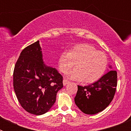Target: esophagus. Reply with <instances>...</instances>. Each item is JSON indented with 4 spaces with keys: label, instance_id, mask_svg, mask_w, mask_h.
<instances>
[{
    "label": "esophagus",
    "instance_id": "esophagus-1",
    "mask_svg": "<svg viewBox=\"0 0 131 131\" xmlns=\"http://www.w3.org/2000/svg\"><path fill=\"white\" fill-rule=\"evenodd\" d=\"M69 83V81H68V80L63 79V85H64V86H66V84H68Z\"/></svg>",
    "mask_w": 131,
    "mask_h": 131
}]
</instances>
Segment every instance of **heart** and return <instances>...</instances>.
I'll list each match as a JSON object with an SVG mask.
<instances>
[{"instance_id":"b5f03b06","label":"heart","mask_w":131,"mask_h":131,"mask_svg":"<svg viewBox=\"0 0 131 131\" xmlns=\"http://www.w3.org/2000/svg\"><path fill=\"white\" fill-rule=\"evenodd\" d=\"M75 69L68 74L69 78L82 80L84 83H92L100 79L107 66L106 56L88 45H78L69 52H63L58 59V68L62 73Z\"/></svg>"}]
</instances>
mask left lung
I'll return each mask as SVG.
<instances>
[{
  "label": "left lung",
  "mask_w": 131,
  "mask_h": 131,
  "mask_svg": "<svg viewBox=\"0 0 131 131\" xmlns=\"http://www.w3.org/2000/svg\"><path fill=\"white\" fill-rule=\"evenodd\" d=\"M109 71L95 83L88 86L78 85L74 98L77 107L84 113L93 115L106 108L113 100L116 91L117 71L110 66Z\"/></svg>",
  "instance_id": "1"
}]
</instances>
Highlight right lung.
I'll use <instances>...</instances> for the list:
<instances>
[{"label":"right lung","instance_id":"add662e5","mask_svg":"<svg viewBox=\"0 0 131 131\" xmlns=\"http://www.w3.org/2000/svg\"><path fill=\"white\" fill-rule=\"evenodd\" d=\"M13 84L19 104L31 114L42 115L55 103L63 87V77L44 63L39 40L21 51L15 65Z\"/></svg>","mask_w":131,"mask_h":131}]
</instances>
